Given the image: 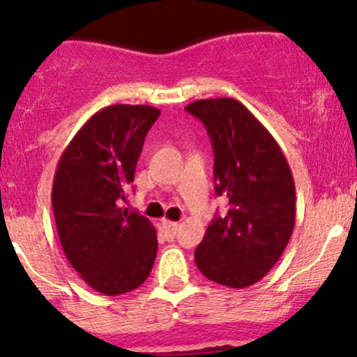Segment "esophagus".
<instances>
[{"label": "esophagus", "instance_id": "1", "mask_svg": "<svg viewBox=\"0 0 357 357\" xmlns=\"http://www.w3.org/2000/svg\"><path fill=\"white\" fill-rule=\"evenodd\" d=\"M160 225H162V230L166 232V236H169V237L174 236L176 230H178V222L162 220V222H160Z\"/></svg>", "mask_w": 357, "mask_h": 357}]
</instances>
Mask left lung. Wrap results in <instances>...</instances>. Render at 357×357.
Returning a JSON list of instances; mask_svg holds the SVG:
<instances>
[{
  "label": "left lung",
  "instance_id": "8db88e82",
  "mask_svg": "<svg viewBox=\"0 0 357 357\" xmlns=\"http://www.w3.org/2000/svg\"><path fill=\"white\" fill-rule=\"evenodd\" d=\"M185 109L208 132L215 193L227 198V213L211 220L195 261L215 283L248 288L271 271L293 234L291 169L274 137L241 101L198 100Z\"/></svg>",
  "mask_w": 357,
  "mask_h": 357
}]
</instances>
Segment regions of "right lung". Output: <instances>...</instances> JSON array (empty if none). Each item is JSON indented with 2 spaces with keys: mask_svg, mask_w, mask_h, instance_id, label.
<instances>
[{
  "mask_svg": "<svg viewBox=\"0 0 357 357\" xmlns=\"http://www.w3.org/2000/svg\"><path fill=\"white\" fill-rule=\"evenodd\" d=\"M159 115L147 105L100 109L59 159L52 186L59 241L84 283L103 295L139 288L154 266L155 229L119 203L134 183L144 140Z\"/></svg>",
  "mask_w": 357,
  "mask_h": 357,
  "instance_id": "add662e5",
  "label": "right lung"
}]
</instances>
